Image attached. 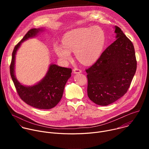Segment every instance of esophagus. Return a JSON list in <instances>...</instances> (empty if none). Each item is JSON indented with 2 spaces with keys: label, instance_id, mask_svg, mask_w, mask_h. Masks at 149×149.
I'll list each match as a JSON object with an SVG mask.
<instances>
[{
  "label": "esophagus",
  "instance_id": "esophagus-1",
  "mask_svg": "<svg viewBox=\"0 0 149 149\" xmlns=\"http://www.w3.org/2000/svg\"><path fill=\"white\" fill-rule=\"evenodd\" d=\"M81 72H82L81 70L79 69V68H75L73 70V72L74 74H79V73H81Z\"/></svg>",
  "mask_w": 149,
  "mask_h": 149
}]
</instances>
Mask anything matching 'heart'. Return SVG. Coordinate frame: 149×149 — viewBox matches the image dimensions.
Segmentation results:
<instances>
[{"instance_id":"heart-1","label":"heart","mask_w":149,"mask_h":149,"mask_svg":"<svg viewBox=\"0 0 149 149\" xmlns=\"http://www.w3.org/2000/svg\"><path fill=\"white\" fill-rule=\"evenodd\" d=\"M62 45H56V54L63 60L68 61L74 51L76 58L85 64L97 60L101 55L105 43L104 31L99 27L80 28L63 36Z\"/></svg>"}]
</instances>
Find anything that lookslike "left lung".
Segmentation results:
<instances>
[{
	"mask_svg": "<svg viewBox=\"0 0 149 149\" xmlns=\"http://www.w3.org/2000/svg\"><path fill=\"white\" fill-rule=\"evenodd\" d=\"M114 32L117 39L86 70L88 96L100 105H107L123 97L129 88L136 71L133 43L117 26Z\"/></svg>",
	"mask_w": 149,
	"mask_h": 149,
	"instance_id": "obj_1",
	"label": "left lung"
}]
</instances>
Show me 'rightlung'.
<instances>
[{
	"label": "right lung",
	"instance_id": "1",
	"mask_svg": "<svg viewBox=\"0 0 149 149\" xmlns=\"http://www.w3.org/2000/svg\"><path fill=\"white\" fill-rule=\"evenodd\" d=\"M40 29H30L19 43L15 45L12 52L10 65V73L16 91L22 101L27 104L39 109H51L60 101L68 79L71 76L72 69L51 65L48 71L40 82L31 87L20 84L14 74L15 59L16 51L21 43L29 38L35 36Z\"/></svg>",
	"mask_w": 149,
	"mask_h": 149
}]
</instances>
